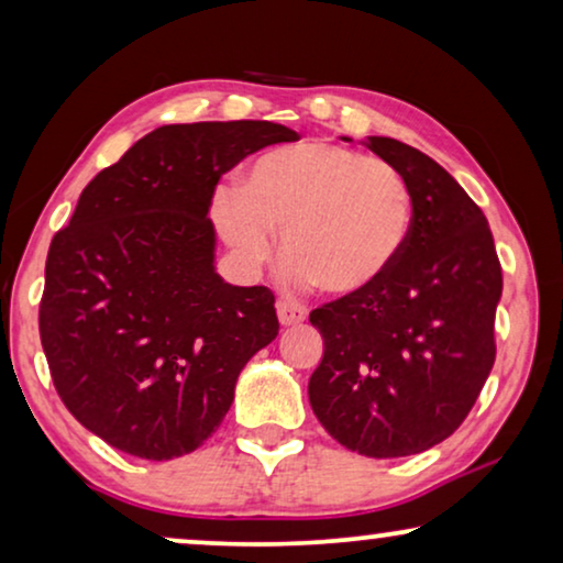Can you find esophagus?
<instances>
[{
	"label": "esophagus",
	"mask_w": 563,
	"mask_h": 563,
	"mask_svg": "<svg viewBox=\"0 0 563 563\" xmlns=\"http://www.w3.org/2000/svg\"><path fill=\"white\" fill-rule=\"evenodd\" d=\"M276 314H279L282 325H299L307 320V307L291 297H282L276 302Z\"/></svg>",
	"instance_id": "34e87169"
}]
</instances>
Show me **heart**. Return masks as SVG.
I'll use <instances>...</instances> for the list:
<instances>
[{
    "label": "heart",
    "instance_id": "b5f03b06",
    "mask_svg": "<svg viewBox=\"0 0 563 563\" xmlns=\"http://www.w3.org/2000/svg\"><path fill=\"white\" fill-rule=\"evenodd\" d=\"M220 235L258 266L282 253L291 282L351 297L376 287L410 243L415 197L389 161L330 141H305L266 151L245 168L238 191L220 189L212 202Z\"/></svg>",
    "mask_w": 563,
    "mask_h": 563
}]
</instances>
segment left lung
<instances>
[{
	"label": "left lung",
	"instance_id": "left-lung-1",
	"mask_svg": "<svg viewBox=\"0 0 563 563\" xmlns=\"http://www.w3.org/2000/svg\"><path fill=\"white\" fill-rule=\"evenodd\" d=\"M364 145L410 181L412 235L376 287L310 312L325 351L307 391L338 443L397 459L433 449L472 412L495 366L503 266L487 218L443 166L395 137Z\"/></svg>",
	"mask_w": 563,
	"mask_h": 563
}]
</instances>
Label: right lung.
I'll return each instance as SVG.
<instances>
[{
	"instance_id": "right-lung-1",
	"label": "right lung",
	"mask_w": 563,
	"mask_h": 563,
	"mask_svg": "<svg viewBox=\"0 0 563 563\" xmlns=\"http://www.w3.org/2000/svg\"><path fill=\"white\" fill-rule=\"evenodd\" d=\"M291 141L266 120L156 128L87 184L53 235L45 358L68 412L114 449L148 461L199 449L238 374L279 335L272 289L214 272L207 212L222 174Z\"/></svg>"
}]
</instances>
